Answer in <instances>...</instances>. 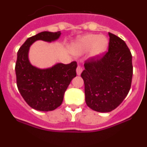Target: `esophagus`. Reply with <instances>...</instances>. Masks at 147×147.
Masks as SVG:
<instances>
[{"instance_id":"esophagus-1","label":"esophagus","mask_w":147,"mask_h":147,"mask_svg":"<svg viewBox=\"0 0 147 147\" xmlns=\"http://www.w3.org/2000/svg\"><path fill=\"white\" fill-rule=\"evenodd\" d=\"M82 67L81 65H78L77 68H76V74H77V75L80 76L82 74Z\"/></svg>"}]
</instances>
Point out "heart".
<instances>
[{"mask_svg":"<svg viewBox=\"0 0 147 147\" xmlns=\"http://www.w3.org/2000/svg\"><path fill=\"white\" fill-rule=\"evenodd\" d=\"M107 47V40L103 36L86 34L80 37L71 45L74 55L80 56L90 49V57H97L102 55Z\"/></svg>","mask_w":147,"mask_h":147,"instance_id":"1","label":"heart"}]
</instances>
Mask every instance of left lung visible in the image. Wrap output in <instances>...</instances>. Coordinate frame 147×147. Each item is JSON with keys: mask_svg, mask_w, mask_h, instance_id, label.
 Masks as SVG:
<instances>
[{"mask_svg": "<svg viewBox=\"0 0 147 147\" xmlns=\"http://www.w3.org/2000/svg\"><path fill=\"white\" fill-rule=\"evenodd\" d=\"M108 51L102 57L85 61L81 76L85 83V102L101 113L113 110L123 102L132 83V54L124 40L109 32Z\"/></svg>", "mask_w": 147, "mask_h": 147, "instance_id": "left-lung-1", "label": "left lung"}]
</instances>
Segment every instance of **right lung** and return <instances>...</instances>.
Instances as JSON below:
<instances>
[{"label": "right lung", "mask_w": 147, "mask_h": 147, "mask_svg": "<svg viewBox=\"0 0 147 147\" xmlns=\"http://www.w3.org/2000/svg\"><path fill=\"white\" fill-rule=\"evenodd\" d=\"M60 35V32H40L27 39L18 50L15 65L18 90L30 107L39 111H51L60 106L65 92L76 76V62L57 63L45 69L35 67L29 62V48L35 41L51 42Z\"/></svg>", "instance_id": "add662e5"}]
</instances>
